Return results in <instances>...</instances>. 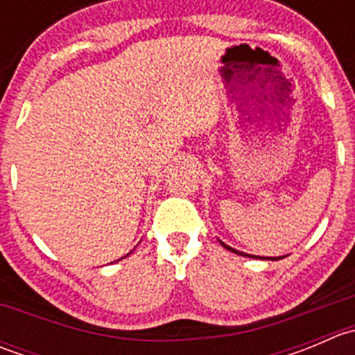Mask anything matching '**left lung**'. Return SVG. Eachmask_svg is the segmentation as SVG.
Listing matches in <instances>:
<instances>
[{
	"label": "left lung",
	"mask_w": 355,
	"mask_h": 355,
	"mask_svg": "<svg viewBox=\"0 0 355 355\" xmlns=\"http://www.w3.org/2000/svg\"><path fill=\"white\" fill-rule=\"evenodd\" d=\"M220 242L221 245L225 247V249L227 250H230V252H235V254H239V256H245V257H257V259H271V261H278V259H284V256H278V257H263V256H252V254H245V252H241V250H237V249H234V247H230V245H227L225 244V242H221V241H218Z\"/></svg>",
	"instance_id": "1"
}]
</instances>
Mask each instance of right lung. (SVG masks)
<instances>
[{
	"instance_id": "obj_1",
	"label": "right lung",
	"mask_w": 355,
	"mask_h": 355,
	"mask_svg": "<svg viewBox=\"0 0 355 355\" xmlns=\"http://www.w3.org/2000/svg\"><path fill=\"white\" fill-rule=\"evenodd\" d=\"M128 254H132V250H130V252H128ZM128 254H127V256H128ZM127 256H123V257H127ZM123 257H121V259H123ZM118 261H120V259H118Z\"/></svg>"
}]
</instances>
